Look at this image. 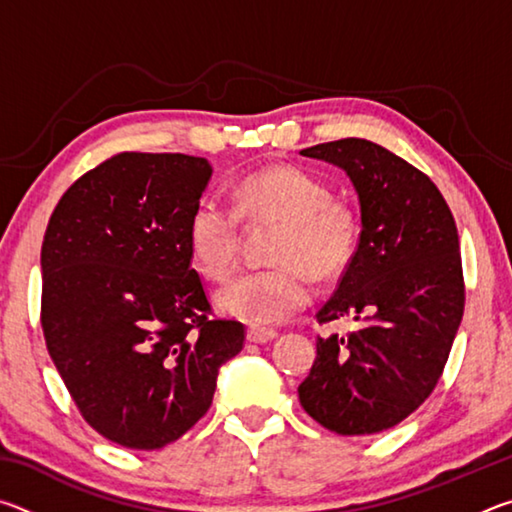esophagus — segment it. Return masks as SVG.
I'll return each mask as SVG.
<instances>
[{
	"mask_svg": "<svg viewBox=\"0 0 512 512\" xmlns=\"http://www.w3.org/2000/svg\"><path fill=\"white\" fill-rule=\"evenodd\" d=\"M246 336H248V341H250V343H268V341H273V339H275L277 332H275V329H271V327L250 325V327H248V332H246Z\"/></svg>",
	"mask_w": 512,
	"mask_h": 512,
	"instance_id": "34e87169",
	"label": "esophagus"
}]
</instances>
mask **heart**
Listing matches in <instances>:
<instances>
[{"label": "heart", "instance_id": "1", "mask_svg": "<svg viewBox=\"0 0 512 512\" xmlns=\"http://www.w3.org/2000/svg\"><path fill=\"white\" fill-rule=\"evenodd\" d=\"M237 207L216 194L194 203L187 221V244L196 266L214 282L225 280L241 248V216L246 221H282L271 250L273 266L237 275L216 293L223 314L248 323H282L311 298L309 273L334 280L352 264L361 241V219L343 198L314 173L275 164L248 173L235 192Z\"/></svg>", "mask_w": 512, "mask_h": 512}]
</instances>
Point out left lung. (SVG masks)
I'll return each mask as SVG.
<instances>
[{
  "mask_svg": "<svg viewBox=\"0 0 512 512\" xmlns=\"http://www.w3.org/2000/svg\"><path fill=\"white\" fill-rule=\"evenodd\" d=\"M348 173L361 241L318 323L359 320L316 339L300 404L325 429L368 436L400 424L436 388L465 307L461 248L443 194L400 155L345 137L300 151Z\"/></svg>",
  "mask_w": 512,
  "mask_h": 512,
  "instance_id": "1",
  "label": "left lung"
}]
</instances>
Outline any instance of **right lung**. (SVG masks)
I'll list each match as a JSON object with an SVG mask.
<instances>
[{
  "label": "right lung",
  "mask_w": 512,
  "mask_h": 512,
  "mask_svg": "<svg viewBox=\"0 0 512 512\" xmlns=\"http://www.w3.org/2000/svg\"><path fill=\"white\" fill-rule=\"evenodd\" d=\"M205 158L117 153L60 198L42 241V332L85 422L128 449H160L210 409L244 348L239 320L210 318L187 221Z\"/></svg>",
  "instance_id": "right-lung-1"
}]
</instances>
